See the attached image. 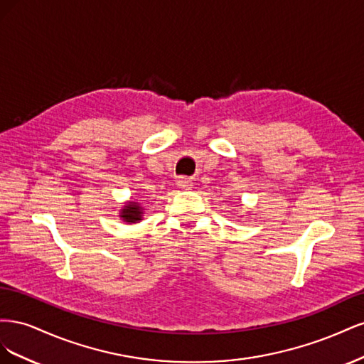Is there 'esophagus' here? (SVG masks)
<instances>
[{"label": "esophagus", "mask_w": 364, "mask_h": 364, "mask_svg": "<svg viewBox=\"0 0 364 364\" xmlns=\"http://www.w3.org/2000/svg\"><path fill=\"white\" fill-rule=\"evenodd\" d=\"M176 183H178L181 190H191L193 188V182L188 178H179Z\"/></svg>", "instance_id": "obj_1"}]
</instances>
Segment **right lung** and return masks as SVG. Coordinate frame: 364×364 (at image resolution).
I'll list each match as a JSON object with an SVG mask.
<instances>
[{"label":"right lung","instance_id":"add662e5","mask_svg":"<svg viewBox=\"0 0 364 364\" xmlns=\"http://www.w3.org/2000/svg\"><path fill=\"white\" fill-rule=\"evenodd\" d=\"M144 215V208L136 200H129L119 209V218L127 225L139 223Z\"/></svg>","mask_w":364,"mask_h":364}]
</instances>
